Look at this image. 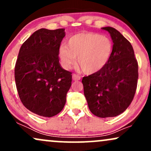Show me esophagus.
I'll use <instances>...</instances> for the list:
<instances>
[{
    "instance_id": "esophagus-1",
    "label": "esophagus",
    "mask_w": 151,
    "mask_h": 151,
    "mask_svg": "<svg viewBox=\"0 0 151 151\" xmlns=\"http://www.w3.org/2000/svg\"><path fill=\"white\" fill-rule=\"evenodd\" d=\"M79 79H80V77H79V75H78V74H72V80L77 81V80H79Z\"/></svg>"
}]
</instances>
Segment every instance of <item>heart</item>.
<instances>
[{"mask_svg":"<svg viewBox=\"0 0 151 151\" xmlns=\"http://www.w3.org/2000/svg\"><path fill=\"white\" fill-rule=\"evenodd\" d=\"M113 52V43L109 37L97 33L84 32L69 38L62 45L59 57L62 66L68 69L75 63L86 74L99 72L106 65Z\"/></svg>","mask_w":151,"mask_h":151,"instance_id":"heart-1","label":"heart"}]
</instances>
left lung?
<instances>
[{
  "mask_svg": "<svg viewBox=\"0 0 151 151\" xmlns=\"http://www.w3.org/2000/svg\"><path fill=\"white\" fill-rule=\"evenodd\" d=\"M108 31L113 41V52L106 65L95 74L82 79L84 93L89 110L100 118L122 114L136 93L138 65L131 44L111 27Z\"/></svg>",
  "mask_w": 151,
  "mask_h": 151,
  "instance_id": "1",
  "label": "left lung"
}]
</instances>
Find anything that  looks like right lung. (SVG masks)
Returning a JSON list of instances; mask_svg holds the SVG:
<instances>
[{
    "label": "right lung",
    "mask_w": 151,
    "mask_h": 151,
    "mask_svg": "<svg viewBox=\"0 0 151 151\" xmlns=\"http://www.w3.org/2000/svg\"><path fill=\"white\" fill-rule=\"evenodd\" d=\"M65 29L41 28L22 45L15 66V80L22 104L32 113L52 117L60 113L72 85V72L59 60Z\"/></svg>",
    "instance_id": "1"
}]
</instances>
